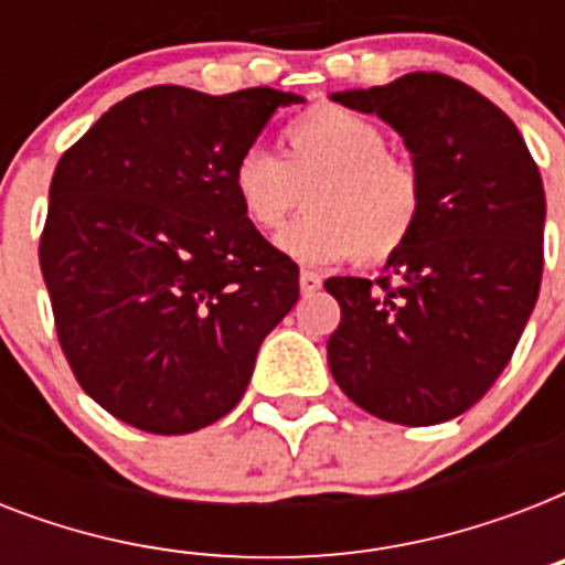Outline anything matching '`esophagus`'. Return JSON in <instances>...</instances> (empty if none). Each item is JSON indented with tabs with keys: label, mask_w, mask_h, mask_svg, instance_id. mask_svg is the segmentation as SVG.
Listing matches in <instances>:
<instances>
[{
	"label": "esophagus",
	"mask_w": 565,
	"mask_h": 565,
	"mask_svg": "<svg viewBox=\"0 0 565 565\" xmlns=\"http://www.w3.org/2000/svg\"><path fill=\"white\" fill-rule=\"evenodd\" d=\"M299 287H301V292H305V296H310V292H317L319 287H322V278H319L317 273H310V269H301Z\"/></svg>",
	"instance_id": "34e87169"
}]
</instances>
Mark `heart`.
Instances as JSON below:
<instances>
[{
    "mask_svg": "<svg viewBox=\"0 0 565 565\" xmlns=\"http://www.w3.org/2000/svg\"><path fill=\"white\" fill-rule=\"evenodd\" d=\"M281 143V158L252 146L231 170L252 228L275 234L308 190L310 211L278 237L301 264H384L411 243L425 213V184L407 158L386 149L377 122L319 102L287 122Z\"/></svg>",
    "mask_w": 565,
    "mask_h": 565,
    "instance_id": "obj_1",
    "label": "heart"
}]
</instances>
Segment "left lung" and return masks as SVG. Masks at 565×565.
I'll return each mask as SVG.
<instances>
[{
	"label": "left lung",
	"instance_id": "8db88e82",
	"mask_svg": "<svg viewBox=\"0 0 565 565\" xmlns=\"http://www.w3.org/2000/svg\"><path fill=\"white\" fill-rule=\"evenodd\" d=\"M334 99L404 137L425 213L384 278L326 281L340 305L331 375L377 419H455L504 372L540 296V170L513 119L451 75L411 73Z\"/></svg>",
	"mask_w": 565,
	"mask_h": 565
}]
</instances>
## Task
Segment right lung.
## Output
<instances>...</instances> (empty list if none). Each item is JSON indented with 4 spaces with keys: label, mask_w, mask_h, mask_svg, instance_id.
<instances>
[{
    "label": "right lung",
    "mask_w": 565,
    "mask_h": 565,
    "mask_svg": "<svg viewBox=\"0 0 565 565\" xmlns=\"http://www.w3.org/2000/svg\"><path fill=\"white\" fill-rule=\"evenodd\" d=\"M296 93L158 84L117 102L57 161L40 234L57 343L110 416L190 434L246 393L299 266L252 228L231 170Z\"/></svg>",
    "instance_id": "right-lung-1"
}]
</instances>
